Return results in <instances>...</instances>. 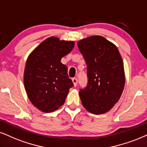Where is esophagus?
Masks as SVG:
<instances>
[{"mask_svg":"<svg viewBox=\"0 0 147 147\" xmlns=\"http://www.w3.org/2000/svg\"><path fill=\"white\" fill-rule=\"evenodd\" d=\"M72 82L74 83V86H76L77 84H78V80L76 78H72Z\"/></svg>","mask_w":147,"mask_h":147,"instance_id":"obj_1","label":"esophagus"}]
</instances>
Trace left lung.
Segmentation results:
<instances>
[{"label":"left lung","mask_w":147,"mask_h":147,"mask_svg":"<svg viewBox=\"0 0 147 147\" xmlns=\"http://www.w3.org/2000/svg\"><path fill=\"white\" fill-rule=\"evenodd\" d=\"M87 67L88 82L80 89L83 106L101 115L109 111L120 99L125 86L123 62L116 46L101 36L78 42Z\"/></svg>","instance_id":"obj_1"}]
</instances>
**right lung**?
<instances>
[{"label": "right lung", "mask_w": 147, "mask_h": 147, "mask_svg": "<svg viewBox=\"0 0 147 147\" xmlns=\"http://www.w3.org/2000/svg\"><path fill=\"white\" fill-rule=\"evenodd\" d=\"M74 42L48 38L28 57L24 83L32 104L44 112H52L65 103L69 90L74 86L67 67L61 58L71 51Z\"/></svg>", "instance_id": "1"}]
</instances>
